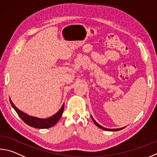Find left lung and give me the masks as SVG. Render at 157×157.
<instances>
[{"label": "left lung", "instance_id": "1", "mask_svg": "<svg viewBox=\"0 0 157 157\" xmlns=\"http://www.w3.org/2000/svg\"><path fill=\"white\" fill-rule=\"evenodd\" d=\"M91 118H92L93 122H94V123H95V124L97 126L99 127V128H100L101 129H103V130H107V131H119V130H122V129H124V128H115V129H110V128H104V127H103V126H101V125H99V124L98 123V122H96V121L93 118L92 116H91Z\"/></svg>", "mask_w": 157, "mask_h": 157}]
</instances>
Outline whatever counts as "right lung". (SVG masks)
Listing matches in <instances>:
<instances>
[{
	"instance_id": "1",
	"label": "right lung",
	"mask_w": 157,
	"mask_h": 157,
	"mask_svg": "<svg viewBox=\"0 0 157 157\" xmlns=\"http://www.w3.org/2000/svg\"><path fill=\"white\" fill-rule=\"evenodd\" d=\"M10 103L11 106L14 108V110H16V112L18 114V116L21 118V119L23 121L25 124H27L29 126L36 128H41V129H44V128H49L53 126L57 122H58L59 119L62 115L64 110V104L62 105V108L59 110V111L55 115L51 116V117L46 118V119H41L38 117H36L30 116L27 114L25 113L22 111L20 110L18 108H17L13 103L11 101V99H10Z\"/></svg>"
}]
</instances>
